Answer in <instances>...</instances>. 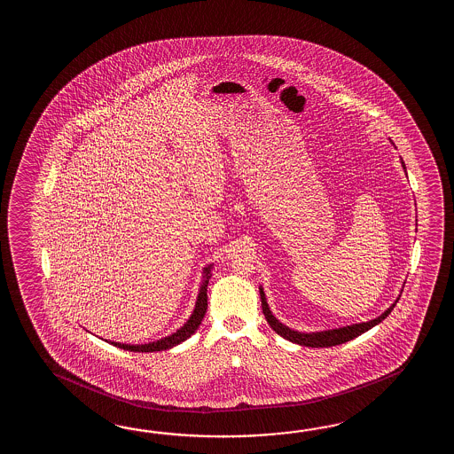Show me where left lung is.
<instances>
[{
	"label": "left lung",
	"instance_id": "8db88e82",
	"mask_svg": "<svg viewBox=\"0 0 454 454\" xmlns=\"http://www.w3.org/2000/svg\"><path fill=\"white\" fill-rule=\"evenodd\" d=\"M389 141H391V139H389ZM391 145H395V143L391 141ZM401 164H403V168L405 170L403 159H401ZM260 295L262 313H264V317L268 319L270 328L274 329L282 338L287 339V340L294 342V344L305 346V348H333V346H339V344H344V342H348V340L357 338L360 334L367 333L368 329H372L373 326L380 325V323L393 311L395 303H397V300H399L395 299V303H393L389 309H386L385 313H381L378 318L370 319L367 323H356V325H350V326L326 329V331H317V333H300V331H294V329H290L289 326L282 325L279 319L272 315L270 305H268V301H266V295H264L262 287H260ZM399 297H401V295H399Z\"/></svg>",
	"mask_w": 454,
	"mask_h": 454
}]
</instances>
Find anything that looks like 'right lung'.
I'll list each match as a JSON object with an SVG mask.
<instances>
[{"mask_svg":"<svg viewBox=\"0 0 454 454\" xmlns=\"http://www.w3.org/2000/svg\"><path fill=\"white\" fill-rule=\"evenodd\" d=\"M211 270H213V264L204 268L203 282H201V287H200V294H198V299H196L193 313L182 328L176 329L170 336L157 339L154 342H147V344H121V342H115V340H106V342H110L115 348L129 350V352H160V350H167V348H172L178 346V344H182L184 340L196 333V329L200 328L204 315H206V309H207V284L211 279Z\"/></svg>","mask_w":454,"mask_h":454,"instance_id":"right-lung-1","label":"right lung"}]
</instances>
